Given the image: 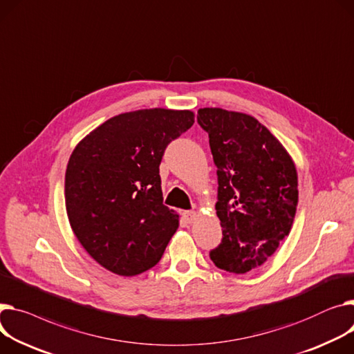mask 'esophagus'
Returning <instances> with one entry per match:
<instances>
[{"instance_id":"34e87169","label":"esophagus","mask_w":354,"mask_h":354,"mask_svg":"<svg viewBox=\"0 0 354 354\" xmlns=\"http://www.w3.org/2000/svg\"><path fill=\"white\" fill-rule=\"evenodd\" d=\"M183 218L187 223H192L196 219V212L195 210H186V212H183Z\"/></svg>"}]
</instances>
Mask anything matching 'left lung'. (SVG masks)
Here are the masks:
<instances>
[{
    "label": "left lung",
    "mask_w": 354,
    "mask_h": 354,
    "mask_svg": "<svg viewBox=\"0 0 354 354\" xmlns=\"http://www.w3.org/2000/svg\"><path fill=\"white\" fill-rule=\"evenodd\" d=\"M218 174L216 215L222 242L209 256L219 269L243 274L261 268L290 233L299 199L296 167L253 116L201 108Z\"/></svg>",
    "instance_id": "left-lung-1"
}]
</instances>
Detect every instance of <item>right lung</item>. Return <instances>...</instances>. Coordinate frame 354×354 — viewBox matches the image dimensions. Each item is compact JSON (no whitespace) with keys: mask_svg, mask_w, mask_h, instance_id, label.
<instances>
[{"mask_svg":"<svg viewBox=\"0 0 354 354\" xmlns=\"http://www.w3.org/2000/svg\"><path fill=\"white\" fill-rule=\"evenodd\" d=\"M195 122L191 111L139 109L116 115L75 147L65 172V206L77 239L120 276L153 268L179 226L165 206V149Z\"/></svg>","mask_w":354,"mask_h":354,"instance_id":"obj_1","label":"right lung"}]
</instances>
